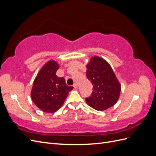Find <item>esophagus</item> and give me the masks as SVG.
<instances>
[{
  "instance_id": "34e87169",
  "label": "esophagus",
  "mask_w": 156,
  "mask_h": 156,
  "mask_svg": "<svg viewBox=\"0 0 156 156\" xmlns=\"http://www.w3.org/2000/svg\"><path fill=\"white\" fill-rule=\"evenodd\" d=\"M73 87L75 88H77L78 87V86H77V83H74V84H73Z\"/></svg>"
}]
</instances>
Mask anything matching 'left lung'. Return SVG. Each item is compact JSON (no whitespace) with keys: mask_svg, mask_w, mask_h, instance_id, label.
Segmentation results:
<instances>
[{"mask_svg":"<svg viewBox=\"0 0 156 156\" xmlns=\"http://www.w3.org/2000/svg\"><path fill=\"white\" fill-rule=\"evenodd\" d=\"M87 77L93 85L91 96L86 98L87 104L94 109L104 111L118 101L121 85L108 63L94 56L87 65Z\"/></svg>","mask_w":156,"mask_h":156,"instance_id":"1","label":"left lung"}]
</instances>
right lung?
I'll list each match as a JSON object with an SVG mask.
<instances>
[{
  "label": "right lung",
  "instance_id": "1",
  "mask_svg": "<svg viewBox=\"0 0 156 156\" xmlns=\"http://www.w3.org/2000/svg\"><path fill=\"white\" fill-rule=\"evenodd\" d=\"M59 68L54 60L47 62L37 73L31 91L32 101L42 111L55 112L63 105L68 92L73 88L66 84L64 77L56 72Z\"/></svg>",
  "mask_w": 156,
  "mask_h": 156
}]
</instances>
